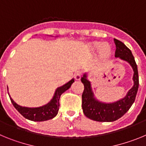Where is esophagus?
Returning <instances> with one entry per match:
<instances>
[{
  "instance_id": "obj_1",
  "label": "esophagus",
  "mask_w": 146,
  "mask_h": 146,
  "mask_svg": "<svg viewBox=\"0 0 146 146\" xmlns=\"http://www.w3.org/2000/svg\"><path fill=\"white\" fill-rule=\"evenodd\" d=\"M74 78H75L77 80H80L81 78V77H82V72L81 71H77V72L74 73Z\"/></svg>"
}]
</instances>
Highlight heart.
<instances>
[{"label": "heart", "instance_id": "heart-1", "mask_svg": "<svg viewBox=\"0 0 146 146\" xmlns=\"http://www.w3.org/2000/svg\"><path fill=\"white\" fill-rule=\"evenodd\" d=\"M102 46V44L99 43V42H96V43H94L93 44V47L94 49H99ZM110 54V47L108 46H107V45H103V47H102L101 50L102 57L106 58L109 57Z\"/></svg>", "mask_w": 146, "mask_h": 146}]
</instances>
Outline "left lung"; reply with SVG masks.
<instances>
[{
  "instance_id": "1",
  "label": "left lung",
  "mask_w": 146,
  "mask_h": 146,
  "mask_svg": "<svg viewBox=\"0 0 146 146\" xmlns=\"http://www.w3.org/2000/svg\"><path fill=\"white\" fill-rule=\"evenodd\" d=\"M114 42L116 47L115 57L127 61L133 69L134 86L123 99L113 103H103L97 101L94 97L91 82L87 79V74H83L81 77V81L84 85V91L82 95V110L85 115L93 121L111 122L121 118L134 103L138 90V71L131 50L116 38H114Z\"/></svg>"
}]
</instances>
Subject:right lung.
I'll use <instances>...</instances> for the list:
<instances>
[{"instance_id":"obj_1","label":"right lung","mask_w":146,"mask_h":146,"mask_svg":"<svg viewBox=\"0 0 146 146\" xmlns=\"http://www.w3.org/2000/svg\"><path fill=\"white\" fill-rule=\"evenodd\" d=\"M74 82V80L72 79L69 82H67L66 84L64 85L61 87L58 88L52 100L48 104H45L42 107H39V108H31L20 106L16 102H15L10 96L9 97L14 107L25 118L33 121H47V120L52 119L57 115L58 113L59 106H60L59 99H60V95L65 92L66 90H68Z\"/></svg>"}]
</instances>
